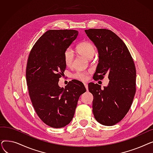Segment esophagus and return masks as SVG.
<instances>
[{"instance_id":"esophagus-1","label":"esophagus","mask_w":153,"mask_h":153,"mask_svg":"<svg viewBox=\"0 0 153 153\" xmlns=\"http://www.w3.org/2000/svg\"><path fill=\"white\" fill-rule=\"evenodd\" d=\"M84 86H85V89H86L87 91V90H88V84H86V83H84Z\"/></svg>"}]
</instances>
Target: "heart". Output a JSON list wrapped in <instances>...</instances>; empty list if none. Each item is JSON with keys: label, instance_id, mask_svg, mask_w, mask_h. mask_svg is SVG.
Segmentation results:
<instances>
[{"label": "heart", "instance_id": "obj_1", "mask_svg": "<svg viewBox=\"0 0 153 153\" xmlns=\"http://www.w3.org/2000/svg\"><path fill=\"white\" fill-rule=\"evenodd\" d=\"M77 50L80 54L88 59L93 57L95 53V48L94 45L89 42H84L80 43L77 47ZM63 58L64 63H65L66 65L68 66H71L74 58V52L71 48H68L64 51ZM89 74V72L77 71L73 74L72 77L80 81L84 82L88 79Z\"/></svg>", "mask_w": 153, "mask_h": 153}]
</instances>
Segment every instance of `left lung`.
<instances>
[{
    "label": "left lung",
    "mask_w": 153,
    "mask_h": 153,
    "mask_svg": "<svg viewBox=\"0 0 153 153\" xmlns=\"http://www.w3.org/2000/svg\"><path fill=\"white\" fill-rule=\"evenodd\" d=\"M85 32L99 54L94 80H101L105 75L110 80L103 89L97 84L88 85L94 96L93 114L100 124L114 125L125 117L133 103L136 92L134 63L125 43L113 31L91 28Z\"/></svg>",
    "instance_id": "1"
}]
</instances>
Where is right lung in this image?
Segmentation results:
<instances>
[{
    "mask_svg": "<svg viewBox=\"0 0 153 153\" xmlns=\"http://www.w3.org/2000/svg\"><path fill=\"white\" fill-rule=\"evenodd\" d=\"M77 35L74 30H48L28 56L26 79L32 105L39 118L52 128H62L71 122L80 95L86 91L77 80L70 81L64 89L58 85L66 67L64 52Z\"/></svg>",
    "mask_w": 153,
    "mask_h": 153,
    "instance_id": "right-lung-1",
    "label": "right lung"
}]
</instances>
